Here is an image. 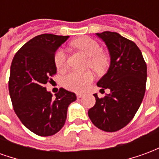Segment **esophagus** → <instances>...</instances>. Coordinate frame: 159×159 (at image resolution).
Segmentation results:
<instances>
[{"instance_id": "1", "label": "esophagus", "mask_w": 159, "mask_h": 159, "mask_svg": "<svg viewBox=\"0 0 159 159\" xmlns=\"http://www.w3.org/2000/svg\"><path fill=\"white\" fill-rule=\"evenodd\" d=\"M76 97L78 98V99H80V98H82L83 97V93H76Z\"/></svg>"}]
</instances>
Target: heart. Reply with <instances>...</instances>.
Listing matches in <instances>:
<instances>
[{
  "label": "heart",
  "mask_w": 159,
  "mask_h": 159,
  "mask_svg": "<svg viewBox=\"0 0 159 159\" xmlns=\"http://www.w3.org/2000/svg\"><path fill=\"white\" fill-rule=\"evenodd\" d=\"M73 48L89 58L88 65L98 73H103L110 65V57L107 52L100 51L99 43L89 37L79 38L71 42ZM54 62L58 70H63L66 66V54L62 49L58 50L54 56ZM93 74L90 71L80 72L70 71L63 78V85L67 89L82 92L93 81Z\"/></svg>",
  "instance_id": "obj_1"
}]
</instances>
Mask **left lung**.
Wrapping results in <instances>:
<instances>
[{
	"mask_svg": "<svg viewBox=\"0 0 159 159\" xmlns=\"http://www.w3.org/2000/svg\"><path fill=\"white\" fill-rule=\"evenodd\" d=\"M107 45L110 66L97 85L111 93L103 98L97 93L89 117L95 126L107 132L123 129L133 119L142 102L147 83V64L140 48L117 32L95 34Z\"/></svg>",
	"mask_w": 159,
	"mask_h": 159,
	"instance_id": "obj_1",
	"label": "left lung"
}]
</instances>
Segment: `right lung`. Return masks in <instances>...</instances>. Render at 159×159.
<instances>
[{
  "label": "right lung",
  "mask_w": 159,
  "mask_h": 159,
  "mask_svg": "<svg viewBox=\"0 0 159 159\" xmlns=\"http://www.w3.org/2000/svg\"><path fill=\"white\" fill-rule=\"evenodd\" d=\"M69 36L42 34L26 42L13 57L8 89L16 115L25 126L40 136L62 129L75 93L60 88L55 98L44 87L57 72L56 51Z\"/></svg>",
  "instance_id": "1"
}]
</instances>
